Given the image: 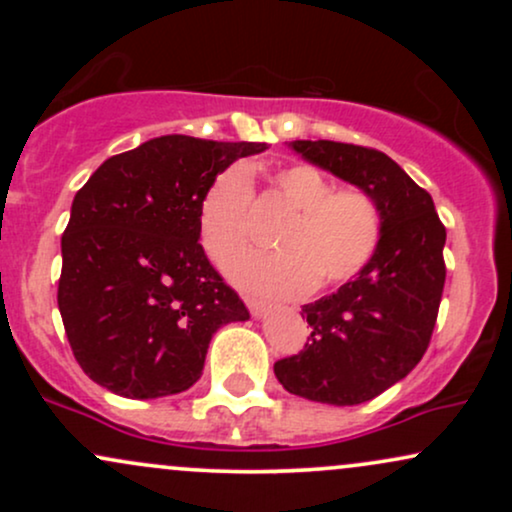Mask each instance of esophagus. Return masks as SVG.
<instances>
[{"label": "esophagus", "instance_id": "1", "mask_svg": "<svg viewBox=\"0 0 512 512\" xmlns=\"http://www.w3.org/2000/svg\"><path fill=\"white\" fill-rule=\"evenodd\" d=\"M245 303H248L252 317H257V320H260V317H264V315L269 313V305L262 303V301H257V298H245Z\"/></svg>", "mask_w": 512, "mask_h": 512}]
</instances>
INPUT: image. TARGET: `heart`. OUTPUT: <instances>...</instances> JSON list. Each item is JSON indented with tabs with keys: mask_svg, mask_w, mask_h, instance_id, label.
I'll use <instances>...</instances> for the list:
<instances>
[{
	"mask_svg": "<svg viewBox=\"0 0 512 512\" xmlns=\"http://www.w3.org/2000/svg\"><path fill=\"white\" fill-rule=\"evenodd\" d=\"M269 180L296 211L276 238L279 252L231 264L236 284L264 296L301 298L315 284L330 289L366 267L383 231L373 197L356 187L332 190V182L305 163L276 168ZM248 211L250 178L243 166L221 170L199 199V240L221 267L248 243Z\"/></svg>",
	"mask_w": 512,
	"mask_h": 512,
	"instance_id": "obj_1",
	"label": "heart"
}]
</instances>
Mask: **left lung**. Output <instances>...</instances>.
<instances>
[{
	"label": "left lung",
	"mask_w": 512,
	"mask_h": 512,
	"mask_svg": "<svg viewBox=\"0 0 512 512\" xmlns=\"http://www.w3.org/2000/svg\"><path fill=\"white\" fill-rule=\"evenodd\" d=\"M289 149L373 197L383 231L354 279L303 305L310 344L276 361L274 375L310 402L363 404L407 378L426 354L445 284V226L431 195L383 151L327 139H296Z\"/></svg>",
	"instance_id": "obj_1"
}]
</instances>
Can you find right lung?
<instances>
[{
	"mask_svg": "<svg viewBox=\"0 0 512 512\" xmlns=\"http://www.w3.org/2000/svg\"><path fill=\"white\" fill-rule=\"evenodd\" d=\"M260 142L166 134L98 166L76 192L57 289L72 351L93 383L129 399L190 390L211 337L248 308L199 245V199Z\"/></svg>",
	"mask_w": 512,
	"mask_h": 512,
	"instance_id": "obj_1",
	"label": "right lung"
}]
</instances>
